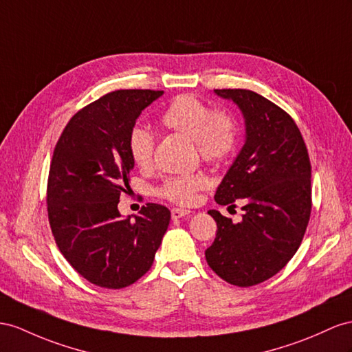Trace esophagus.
<instances>
[{"label":"esophagus","mask_w":352,"mask_h":352,"mask_svg":"<svg viewBox=\"0 0 352 352\" xmlns=\"http://www.w3.org/2000/svg\"><path fill=\"white\" fill-rule=\"evenodd\" d=\"M192 211L188 210H183V208H174L173 211H170V215H173V219L177 220V219H182V217H186V215H190Z\"/></svg>","instance_id":"esophagus-1"}]
</instances>
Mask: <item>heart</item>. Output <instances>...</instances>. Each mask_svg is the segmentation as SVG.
Masks as SVG:
<instances>
[{"label":"heart","mask_w":352,"mask_h":352,"mask_svg":"<svg viewBox=\"0 0 352 352\" xmlns=\"http://www.w3.org/2000/svg\"><path fill=\"white\" fill-rule=\"evenodd\" d=\"M165 128L186 135L195 141L201 157L208 164H223L236 147V122L226 110H212L201 99L192 95H179L162 114ZM156 140L144 128H133L129 135V153L135 164L146 166L153 160ZM206 186L201 174L175 175L166 178L159 195L175 204L190 205L197 192Z\"/></svg>","instance_id":"heart-1"}]
</instances>
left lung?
<instances>
[{
    "mask_svg": "<svg viewBox=\"0 0 352 352\" xmlns=\"http://www.w3.org/2000/svg\"><path fill=\"white\" fill-rule=\"evenodd\" d=\"M214 92L235 102L245 120V142L214 199L245 205L239 223L208 211L217 235L205 257L226 283L250 287L278 274L300 247L312 208L311 162L299 128L283 108L253 90Z\"/></svg>",
    "mask_w": 352,
    "mask_h": 352,
    "instance_id": "obj_1",
    "label": "left lung"
}]
</instances>
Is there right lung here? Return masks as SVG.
I'll return each instance as SVG.
<instances>
[{"mask_svg":"<svg viewBox=\"0 0 352 352\" xmlns=\"http://www.w3.org/2000/svg\"><path fill=\"white\" fill-rule=\"evenodd\" d=\"M164 90L124 89L76 113L53 151L47 182L52 233L67 262L104 288L133 284L151 267L170 211L147 204L122 217L120 195L129 188L135 162L129 135Z\"/></svg>","mask_w":352,"mask_h":352,"instance_id":"add662e5","label":"right lung"}]
</instances>
